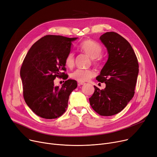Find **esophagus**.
Instances as JSON below:
<instances>
[{
	"instance_id": "obj_1",
	"label": "esophagus",
	"mask_w": 157,
	"mask_h": 157,
	"mask_svg": "<svg viewBox=\"0 0 157 157\" xmlns=\"http://www.w3.org/2000/svg\"><path fill=\"white\" fill-rule=\"evenodd\" d=\"M78 83L79 85H83L85 84V82H83V81H78Z\"/></svg>"
}]
</instances>
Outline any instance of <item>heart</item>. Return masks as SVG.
Masks as SVG:
<instances>
[{"label": "heart", "instance_id": "1", "mask_svg": "<svg viewBox=\"0 0 157 157\" xmlns=\"http://www.w3.org/2000/svg\"><path fill=\"white\" fill-rule=\"evenodd\" d=\"M79 49L81 52L92 58V62L94 64L98 65L101 63L102 59L101 54L102 52V47L99 43L91 39H87L79 44ZM74 61H75L74 53L71 52L65 58V65L69 68H72L74 65ZM95 76V71L90 69H78L71 74V78L72 79L83 82L88 81Z\"/></svg>", "mask_w": 157, "mask_h": 157}]
</instances>
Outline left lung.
<instances>
[{
    "label": "left lung",
    "instance_id": "8db88e82",
    "mask_svg": "<svg viewBox=\"0 0 157 157\" xmlns=\"http://www.w3.org/2000/svg\"><path fill=\"white\" fill-rule=\"evenodd\" d=\"M100 39L107 48L109 57L96 79L104 82L105 88L100 90L94 86L89 101L97 113L109 117L121 111L134 97L139 63L131 45L120 34L106 32Z\"/></svg>",
    "mask_w": 157,
    "mask_h": 157
}]
</instances>
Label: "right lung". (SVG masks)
<instances>
[{"instance_id": "1", "label": "right lung", "mask_w": 157, "mask_h": 157, "mask_svg": "<svg viewBox=\"0 0 157 157\" xmlns=\"http://www.w3.org/2000/svg\"><path fill=\"white\" fill-rule=\"evenodd\" d=\"M77 37L46 35L32 46L20 69L24 100L37 116L45 119L61 117L68 106L69 97L78 84L67 79L61 87H55L56 77L68 78L65 74V58Z\"/></svg>"}]
</instances>
